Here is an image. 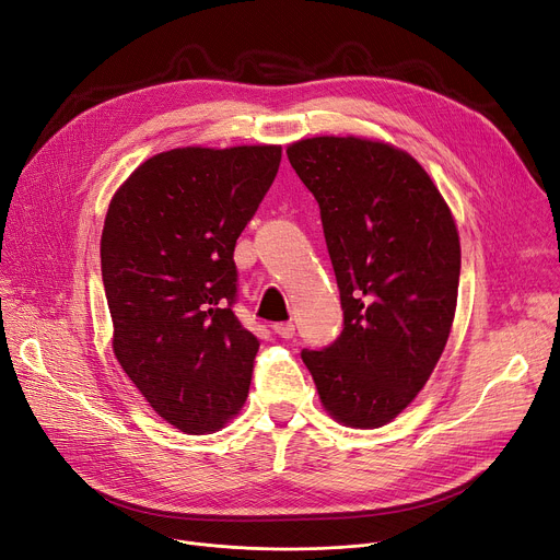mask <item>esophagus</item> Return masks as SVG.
I'll use <instances>...</instances> for the list:
<instances>
[{"label":"esophagus","instance_id":"obj_1","mask_svg":"<svg viewBox=\"0 0 560 560\" xmlns=\"http://www.w3.org/2000/svg\"><path fill=\"white\" fill-rule=\"evenodd\" d=\"M273 330H276L280 337H284V339H291V337L296 335V326L291 324V322H280V324L273 326Z\"/></svg>","mask_w":560,"mask_h":560}]
</instances>
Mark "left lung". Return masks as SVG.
I'll return each instance as SVG.
<instances>
[{"label":"left lung","instance_id":"left-lung-1","mask_svg":"<svg viewBox=\"0 0 560 560\" xmlns=\"http://www.w3.org/2000/svg\"><path fill=\"white\" fill-rule=\"evenodd\" d=\"M322 209L343 310L339 337L301 358L326 410L378 429L431 378L456 314L460 242L438 186L387 143L316 137L287 148Z\"/></svg>","mask_w":560,"mask_h":560}]
</instances>
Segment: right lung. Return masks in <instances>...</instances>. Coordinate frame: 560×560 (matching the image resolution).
<instances>
[{
	"mask_svg": "<svg viewBox=\"0 0 560 560\" xmlns=\"http://www.w3.org/2000/svg\"><path fill=\"white\" fill-rule=\"evenodd\" d=\"M282 148H177L141 164L102 230L114 353L175 429L217 431L244 406L259 339L234 314V246Z\"/></svg>",
	"mask_w": 560,
	"mask_h": 560,
	"instance_id": "add662e5",
	"label": "right lung"
}]
</instances>
